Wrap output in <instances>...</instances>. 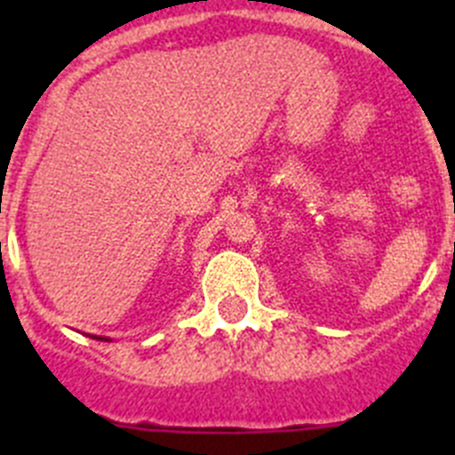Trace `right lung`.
Segmentation results:
<instances>
[{"instance_id": "obj_1", "label": "right lung", "mask_w": 455, "mask_h": 455, "mask_svg": "<svg viewBox=\"0 0 455 455\" xmlns=\"http://www.w3.org/2000/svg\"><path fill=\"white\" fill-rule=\"evenodd\" d=\"M91 337H92V339H100V341H111L108 337H98V335H91Z\"/></svg>"}]
</instances>
